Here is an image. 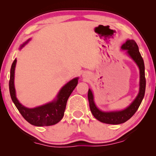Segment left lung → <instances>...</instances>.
Segmentation results:
<instances>
[{
	"label": "left lung",
	"instance_id": "obj_1",
	"mask_svg": "<svg viewBox=\"0 0 156 156\" xmlns=\"http://www.w3.org/2000/svg\"><path fill=\"white\" fill-rule=\"evenodd\" d=\"M121 49L127 50V54L133 59L139 68L140 71V88L138 94L134 101L125 109L116 112H105L99 110L97 107L94 101V95L90 89L88 91V99L89 107L93 116L97 120L102 123L108 124H120L127 121L133 116L138 110L144 97L146 91V78H145V66L140 53L138 50V47L133 40H127L126 42L121 46Z\"/></svg>",
	"mask_w": 156,
	"mask_h": 156
}]
</instances>
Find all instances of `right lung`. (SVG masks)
<instances>
[{"mask_svg": "<svg viewBox=\"0 0 156 156\" xmlns=\"http://www.w3.org/2000/svg\"><path fill=\"white\" fill-rule=\"evenodd\" d=\"M29 40L23 43L20 49L23 48L29 42ZM16 62L17 59H15L12 64L9 81L10 94L16 108L23 118L32 125L36 126H48L56 124L63 118L68 98L78 84V77L74 78L67 83L59 91L57 98L54 101L44 105L29 108L22 105L16 98L14 86L15 68Z\"/></svg>", "mask_w": 156, "mask_h": 156, "instance_id": "obj_1", "label": "right lung"}]
</instances>
